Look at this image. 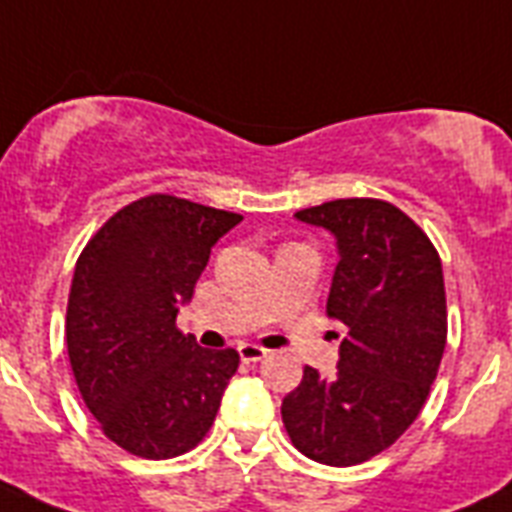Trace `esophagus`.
I'll return each instance as SVG.
<instances>
[{
  "label": "esophagus",
  "instance_id": "1",
  "mask_svg": "<svg viewBox=\"0 0 512 512\" xmlns=\"http://www.w3.org/2000/svg\"><path fill=\"white\" fill-rule=\"evenodd\" d=\"M239 356L244 364H257V361H263L268 356V350L260 348V345H252V342H241Z\"/></svg>",
  "mask_w": 512,
  "mask_h": 512
}]
</instances>
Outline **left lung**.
Wrapping results in <instances>:
<instances>
[{
	"mask_svg": "<svg viewBox=\"0 0 512 512\" xmlns=\"http://www.w3.org/2000/svg\"><path fill=\"white\" fill-rule=\"evenodd\" d=\"M295 217L335 236L327 316L345 337L337 372L305 366L281 420L305 457L348 468L388 449L428 398L446 348L444 271L420 225L388 201L337 199Z\"/></svg>",
	"mask_w": 512,
	"mask_h": 512,
	"instance_id": "obj_1",
	"label": "left lung"
}]
</instances>
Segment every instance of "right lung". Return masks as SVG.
<instances>
[{
  "instance_id": "add662e5",
  "label": "right lung",
  "mask_w": 512,
  "mask_h": 512,
  "mask_svg": "<svg viewBox=\"0 0 512 512\" xmlns=\"http://www.w3.org/2000/svg\"><path fill=\"white\" fill-rule=\"evenodd\" d=\"M244 217L154 193L119 209L76 260L66 313L71 369L114 444L170 460L207 436L236 369L175 327L209 252Z\"/></svg>"
}]
</instances>
